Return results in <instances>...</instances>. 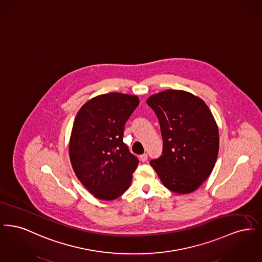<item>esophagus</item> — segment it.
Instances as JSON below:
<instances>
[{
    "instance_id": "obj_1",
    "label": "esophagus",
    "mask_w": 262,
    "mask_h": 262,
    "mask_svg": "<svg viewBox=\"0 0 262 262\" xmlns=\"http://www.w3.org/2000/svg\"><path fill=\"white\" fill-rule=\"evenodd\" d=\"M139 159L142 161V162H145L147 160V154L146 153H143L139 156Z\"/></svg>"
}]
</instances>
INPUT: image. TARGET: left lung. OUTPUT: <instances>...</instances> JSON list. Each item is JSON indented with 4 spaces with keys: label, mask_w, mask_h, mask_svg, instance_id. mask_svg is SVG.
Masks as SVG:
<instances>
[{
    "label": "left lung",
    "mask_w": 262,
    "mask_h": 262,
    "mask_svg": "<svg viewBox=\"0 0 262 262\" xmlns=\"http://www.w3.org/2000/svg\"><path fill=\"white\" fill-rule=\"evenodd\" d=\"M163 138L162 155L150 161L163 185L179 194L194 191L210 176L218 156L219 130L203 100L184 90L151 95Z\"/></svg>",
    "instance_id": "obj_1"
}]
</instances>
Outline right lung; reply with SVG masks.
I'll list each match as a JSON object with an SVG mask.
<instances>
[{"mask_svg": "<svg viewBox=\"0 0 262 262\" xmlns=\"http://www.w3.org/2000/svg\"><path fill=\"white\" fill-rule=\"evenodd\" d=\"M138 104L136 95L111 92L88 100L76 114L70 159L77 179L98 200H116L130 186L138 159L123 137Z\"/></svg>", "mask_w": 262, "mask_h": 262, "instance_id": "1", "label": "right lung"}]
</instances>
